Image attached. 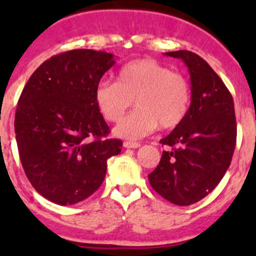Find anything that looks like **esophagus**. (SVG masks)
<instances>
[{
  "instance_id": "obj_1",
  "label": "esophagus",
  "mask_w": 256,
  "mask_h": 256,
  "mask_svg": "<svg viewBox=\"0 0 256 256\" xmlns=\"http://www.w3.org/2000/svg\"><path fill=\"white\" fill-rule=\"evenodd\" d=\"M123 146L126 148H140V146H141V144H138V142H130V141H126L123 144Z\"/></svg>"
}]
</instances>
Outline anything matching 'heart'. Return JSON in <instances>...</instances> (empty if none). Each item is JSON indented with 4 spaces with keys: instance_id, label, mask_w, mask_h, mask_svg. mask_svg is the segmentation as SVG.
I'll return each instance as SVG.
<instances>
[{
    "instance_id": "heart-1",
    "label": "heart",
    "mask_w": 256,
    "mask_h": 256,
    "mask_svg": "<svg viewBox=\"0 0 256 256\" xmlns=\"http://www.w3.org/2000/svg\"><path fill=\"white\" fill-rule=\"evenodd\" d=\"M133 100L137 108L114 130L122 138H142L159 126H177L188 112L191 86L159 61L141 58L120 68L116 82L102 80L94 88V102L108 122H120Z\"/></svg>"
}]
</instances>
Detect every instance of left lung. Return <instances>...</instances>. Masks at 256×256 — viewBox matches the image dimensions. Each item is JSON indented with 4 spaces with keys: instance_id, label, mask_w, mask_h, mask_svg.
<instances>
[{
    "instance_id": "obj_1",
    "label": "left lung",
    "mask_w": 256,
    "mask_h": 256,
    "mask_svg": "<svg viewBox=\"0 0 256 256\" xmlns=\"http://www.w3.org/2000/svg\"><path fill=\"white\" fill-rule=\"evenodd\" d=\"M165 55L188 68L191 105L186 118L160 140L169 148L148 180L165 200L188 206L209 195L230 168L237 137L234 98L202 58L186 50Z\"/></svg>"
}]
</instances>
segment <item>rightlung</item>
I'll use <instances>...</instances> for the list:
<instances>
[{
  "label": "right lung",
  "instance_id": "1",
  "mask_svg": "<svg viewBox=\"0 0 256 256\" xmlns=\"http://www.w3.org/2000/svg\"><path fill=\"white\" fill-rule=\"evenodd\" d=\"M114 55L72 50L46 60L20 94L15 134L36 191L58 205L86 200L102 184L108 159L122 151L94 102V88Z\"/></svg>",
  "mask_w": 256,
  "mask_h": 256
}]
</instances>
